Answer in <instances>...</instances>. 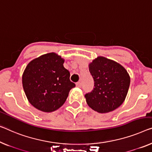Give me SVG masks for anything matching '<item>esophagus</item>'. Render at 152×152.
<instances>
[{"label": "esophagus", "instance_id": "1", "mask_svg": "<svg viewBox=\"0 0 152 152\" xmlns=\"http://www.w3.org/2000/svg\"><path fill=\"white\" fill-rule=\"evenodd\" d=\"M76 87H81V86H82V85H81V83H80V82L76 83Z\"/></svg>", "mask_w": 152, "mask_h": 152}]
</instances>
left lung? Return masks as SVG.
Here are the masks:
<instances>
[{"mask_svg": "<svg viewBox=\"0 0 152 152\" xmlns=\"http://www.w3.org/2000/svg\"><path fill=\"white\" fill-rule=\"evenodd\" d=\"M89 69L94 80V89L85 96L89 107L98 113H106L121 106L130 83L126 69L104 56H98L93 61Z\"/></svg>", "mask_w": 152, "mask_h": 152, "instance_id": "left-lung-1", "label": "left lung"}]
</instances>
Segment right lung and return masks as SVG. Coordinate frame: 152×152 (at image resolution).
Returning <instances> with one entry per match:
<instances>
[{
	"mask_svg": "<svg viewBox=\"0 0 152 152\" xmlns=\"http://www.w3.org/2000/svg\"><path fill=\"white\" fill-rule=\"evenodd\" d=\"M64 59L54 53H48L27 65L22 75V86L26 98L34 107L50 113L59 108L75 84L63 67Z\"/></svg>",
	"mask_w": 152,
	"mask_h": 152,
	"instance_id": "1",
	"label": "right lung"
}]
</instances>
